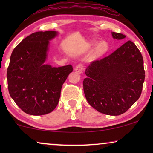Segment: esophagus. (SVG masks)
I'll use <instances>...</instances> for the list:
<instances>
[{"label": "esophagus", "instance_id": "1", "mask_svg": "<svg viewBox=\"0 0 153 153\" xmlns=\"http://www.w3.org/2000/svg\"><path fill=\"white\" fill-rule=\"evenodd\" d=\"M83 70V64H79L75 67V71L77 72L78 73H81Z\"/></svg>", "mask_w": 153, "mask_h": 153}]
</instances>
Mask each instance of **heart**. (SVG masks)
<instances>
[{"mask_svg": "<svg viewBox=\"0 0 153 153\" xmlns=\"http://www.w3.org/2000/svg\"><path fill=\"white\" fill-rule=\"evenodd\" d=\"M107 45L106 43L102 42L97 45L95 49V54L97 56H102L107 51Z\"/></svg>", "mask_w": 153, "mask_h": 153, "instance_id": "b5f03b06", "label": "heart"}]
</instances>
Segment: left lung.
Masks as SVG:
<instances>
[{"mask_svg": "<svg viewBox=\"0 0 153 153\" xmlns=\"http://www.w3.org/2000/svg\"><path fill=\"white\" fill-rule=\"evenodd\" d=\"M112 36L117 39L126 37L115 32ZM85 73L83 85L88 102L109 116L126 112L139 98L145 80L143 56L130 40L111 55L92 62Z\"/></svg>", "mask_w": 153, "mask_h": 153, "instance_id": "left-lung-1", "label": "left lung"}]
</instances>
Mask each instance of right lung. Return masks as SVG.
<instances>
[{"label": "right lung", "instance_id": "add662e5", "mask_svg": "<svg viewBox=\"0 0 153 153\" xmlns=\"http://www.w3.org/2000/svg\"><path fill=\"white\" fill-rule=\"evenodd\" d=\"M56 31H39L24 38L14 48L7 70L11 97L26 114H47L59 102L60 91L73 68H52L45 64L50 39Z\"/></svg>", "mask_w": 153, "mask_h": 153}]
</instances>
